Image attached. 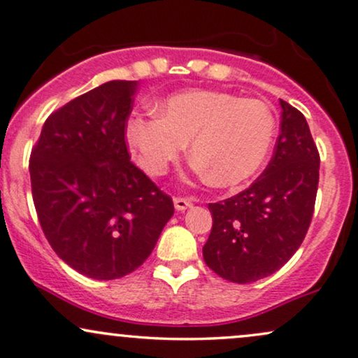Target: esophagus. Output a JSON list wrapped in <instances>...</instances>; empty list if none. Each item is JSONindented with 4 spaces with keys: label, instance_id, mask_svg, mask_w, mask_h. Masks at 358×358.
I'll return each instance as SVG.
<instances>
[{
    "label": "esophagus",
    "instance_id": "1",
    "mask_svg": "<svg viewBox=\"0 0 358 358\" xmlns=\"http://www.w3.org/2000/svg\"><path fill=\"white\" fill-rule=\"evenodd\" d=\"M174 207H176V210H179V213H184V210L189 209V207H192V201L184 199V197H176Z\"/></svg>",
    "mask_w": 358,
    "mask_h": 358
}]
</instances>
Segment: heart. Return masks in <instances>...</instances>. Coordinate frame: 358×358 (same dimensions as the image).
<instances>
[{
	"mask_svg": "<svg viewBox=\"0 0 358 358\" xmlns=\"http://www.w3.org/2000/svg\"><path fill=\"white\" fill-rule=\"evenodd\" d=\"M159 112L126 122L127 144L152 176L164 174L191 141L196 171L215 186H236L259 171L275 138V116L266 103L226 91L179 92Z\"/></svg>",
	"mask_w": 358,
	"mask_h": 358,
	"instance_id": "obj_1",
	"label": "heart"
}]
</instances>
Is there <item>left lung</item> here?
<instances>
[{
	"mask_svg": "<svg viewBox=\"0 0 358 358\" xmlns=\"http://www.w3.org/2000/svg\"><path fill=\"white\" fill-rule=\"evenodd\" d=\"M280 134L255 182L209 204L213 231L202 247L222 279L250 284L277 272L302 244L314 214L320 157L303 114L280 99Z\"/></svg>",
	"mask_w": 358,
	"mask_h": 358,
	"instance_id": "left-lung-1",
	"label": "left lung"
}]
</instances>
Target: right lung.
I'll return each mask as SVG.
<instances>
[{
  "label": "right lung",
  "mask_w": 358,
  "mask_h": 358,
  "mask_svg": "<svg viewBox=\"0 0 358 358\" xmlns=\"http://www.w3.org/2000/svg\"><path fill=\"white\" fill-rule=\"evenodd\" d=\"M138 81H109L44 122L29 159L41 229L69 267L96 280L136 271L152 252L172 199L131 162L124 131Z\"/></svg>",
  "instance_id": "add662e5"
}]
</instances>
